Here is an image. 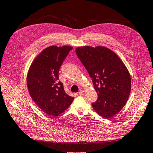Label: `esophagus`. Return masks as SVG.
<instances>
[{
  "mask_svg": "<svg viewBox=\"0 0 153 153\" xmlns=\"http://www.w3.org/2000/svg\"><path fill=\"white\" fill-rule=\"evenodd\" d=\"M78 93L79 95H82L84 93V90H80V91Z\"/></svg>",
  "mask_w": 153,
  "mask_h": 153,
  "instance_id": "1",
  "label": "esophagus"
}]
</instances>
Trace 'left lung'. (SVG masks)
Segmentation results:
<instances>
[{"mask_svg":"<svg viewBox=\"0 0 153 153\" xmlns=\"http://www.w3.org/2000/svg\"><path fill=\"white\" fill-rule=\"evenodd\" d=\"M76 52L98 95L92 107L104 118L115 115L125 105L131 91L130 75L124 63L103 46L78 47Z\"/></svg>","mask_w":153,"mask_h":153,"instance_id":"obj_1","label":"left lung"}]
</instances>
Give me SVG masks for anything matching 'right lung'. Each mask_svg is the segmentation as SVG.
Segmentation results:
<instances>
[{
    "label": "right lung",
    "instance_id": "right-lung-1",
    "mask_svg": "<svg viewBox=\"0 0 153 153\" xmlns=\"http://www.w3.org/2000/svg\"><path fill=\"white\" fill-rule=\"evenodd\" d=\"M72 47H48L37 56L28 70L27 82L29 94L37 106L50 117H57L73 102L59 81L61 64Z\"/></svg>",
    "mask_w": 153,
    "mask_h": 153
}]
</instances>
